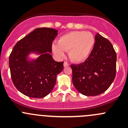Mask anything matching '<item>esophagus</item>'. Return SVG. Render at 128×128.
Segmentation results:
<instances>
[{
  "label": "esophagus",
  "instance_id": "esophagus-1",
  "mask_svg": "<svg viewBox=\"0 0 128 128\" xmlns=\"http://www.w3.org/2000/svg\"><path fill=\"white\" fill-rule=\"evenodd\" d=\"M69 66V64L68 62H64V67H68Z\"/></svg>",
  "mask_w": 128,
  "mask_h": 128
}]
</instances>
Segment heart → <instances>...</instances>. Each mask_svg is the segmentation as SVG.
<instances>
[{"label":"heart","instance_id":"1","mask_svg":"<svg viewBox=\"0 0 128 128\" xmlns=\"http://www.w3.org/2000/svg\"><path fill=\"white\" fill-rule=\"evenodd\" d=\"M95 44L92 33L84 31L69 32L60 37L58 44L52 45V51L57 56L62 58L64 51H69V57L76 62L85 61L90 56Z\"/></svg>","mask_w":128,"mask_h":128}]
</instances>
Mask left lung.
I'll return each instance as SVG.
<instances>
[{"mask_svg": "<svg viewBox=\"0 0 128 128\" xmlns=\"http://www.w3.org/2000/svg\"><path fill=\"white\" fill-rule=\"evenodd\" d=\"M90 56L83 63L70 66L72 82L82 95L96 96L105 92L116 76V54L109 40L96 33Z\"/></svg>", "mask_w": 128, "mask_h": 128, "instance_id": "obj_1", "label": "left lung"}]
</instances>
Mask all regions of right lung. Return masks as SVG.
Wrapping results in <instances>:
<instances>
[{"instance_id":"add662e5","label":"right lung","mask_w":128,"mask_h":128,"mask_svg":"<svg viewBox=\"0 0 128 128\" xmlns=\"http://www.w3.org/2000/svg\"><path fill=\"white\" fill-rule=\"evenodd\" d=\"M58 32L53 28H36L13 48L9 56L11 78L15 87L26 96H46L54 87L57 75L63 70L64 62L55 61L51 54ZM31 53L40 56L29 60Z\"/></svg>"}]
</instances>
